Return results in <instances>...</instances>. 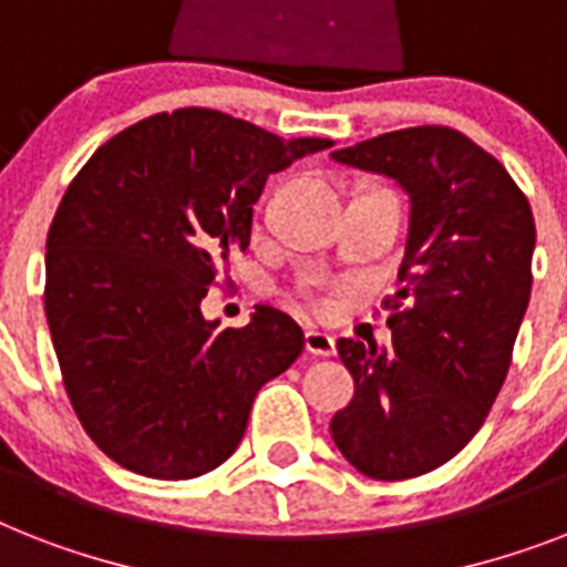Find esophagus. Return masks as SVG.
Instances as JSON below:
<instances>
[{
    "label": "esophagus",
    "instance_id": "obj_1",
    "mask_svg": "<svg viewBox=\"0 0 567 567\" xmlns=\"http://www.w3.org/2000/svg\"><path fill=\"white\" fill-rule=\"evenodd\" d=\"M306 349L311 355H334V338H331L329 331L320 329H308L306 331Z\"/></svg>",
    "mask_w": 567,
    "mask_h": 567
}]
</instances>
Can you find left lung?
I'll return each mask as SVG.
<instances>
[{
  "label": "left lung",
  "mask_w": 567,
  "mask_h": 567,
  "mask_svg": "<svg viewBox=\"0 0 567 567\" xmlns=\"http://www.w3.org/2000/svg\"><path fill=\"white\" fill-rule=\"evenodd\" d=\"M331 159L411 195L402 288L384 299L393 349L338 340L355 395L331 419L361 475L408 481L481 431L507 379L530 302L533 209L495 156L443 124L381 133Z\"/></svg>",
  "instance_id": "obj_1"
}]
</instances>
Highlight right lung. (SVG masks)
<instances>
[{"instance_id": "1", "label": "right lung", "mask_w": 567, "mask_h": 567, "mask_svg": "<svg viewBox=\"0 0 567 567\" xmlns=\"http://www.w3.org/2000/svg\"><path fill=\"white\" fill-rule=\"evenodd\" d=\"M326 148L183 107L116 133L69 183L45 238V320L69 402L118 466L156 481L218 468L261 384L299 358L302 329L279 308L218 329L200 299L247 250L268 174Z\"/></svg>"}]
</instances>
